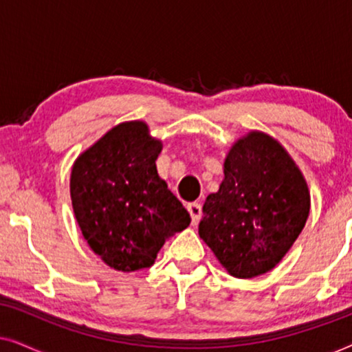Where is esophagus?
I'll use <instances>...</instances> for the list:
<instances>
[{"mask_svg":"<svg viewBox=\"0 0 352 352\" xmlns=\"http://www.w3.org/2000/svg\"><path fill=\"white\" fill-rule=\"evenodd\" d=\"M187 211H189V214L192 218V224H194V226L199 224L200 218H201V205L197 204V201H194V204L187 205Z\"/></svg>","mask_w":352,"mask_h":352,"instance_id":"34e87169","label":"esophagus"}]
</instances>
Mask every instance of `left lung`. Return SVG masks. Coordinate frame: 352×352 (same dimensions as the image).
I'll use <instances>...</instances> for the list:
<instances>
[{"instance_id":"obj_1","label":"left lung","mask_w":352,"mask_h":352,"mask_svg":"<svg viewBox=\"0 0 352 352\" xmlns=\"http://www.w3.org/2000/svg\"><path fill=\"white\" fill-rule=\"evenodd\" d=\"M309 205L305 177L288 153L253 131L230 148L224 181L205 200L199 234L230 276L252 278L285 256Z\"/></svg>"}]
</instances>
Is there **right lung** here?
Instances as JSON below:
<instances>
[{
	"label": "right lung",
	"instance_id": "add662e5",
	"mask_svg": "<svg viewBox=\"0 0 352 352\" xmlns=\"http://www.w3.org/2000/svg\"><path fill=\"white\" fill-rule=\"evenodd\" d=\"M162 142L142 122L122 123L75 162L70 195L83 237L105 264L151 267L158 250L190 216L157 175Z\"/></svg>",
	"mask_w": 352,
	"mask_h": 352
}]
</instances>
